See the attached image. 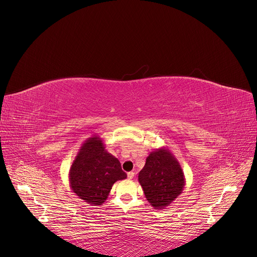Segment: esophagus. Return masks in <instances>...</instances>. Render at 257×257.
<instances>
[{
  "label": "esophagus",
  "mask_w": 257,
  "mask_h": 257,
  "mask_svg": "<svg viewBox=\"0 0 257 257\" xmlns=\"http://www.w3.org/2000/svg\"><path fill=\"white\" fill-rule=\"evenodd\" d=\"M134 176H135V174H134L133 172H130V173H127V178L130 179V180H132V179L134 178Z\"/></svg>",
  "instance_id": "obj_1"
}]
</instances>
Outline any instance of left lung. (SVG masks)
Wrapping results in <instances>:
<instances>
[{"mask_svg": "<svg viewBox=\"0 0 257 257\" xmlns=\"http://www.w3.org/2000/svg\"><path fill=\"white\" fill-rule=\"evenodd\" d=\"M138 182L149 204L163 210L182 193L185 178L180 163L168 148L163 147L148 155L138 174Z\"/></svg>", "mask_w": 257, "mask_h": 257, "instance_id": "8db88e82", "label": "left lung"}]
</instances>
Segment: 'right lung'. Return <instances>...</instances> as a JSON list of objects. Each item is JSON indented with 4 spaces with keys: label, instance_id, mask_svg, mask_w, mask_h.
I'll list each match as a JSON object with an SVG mask.
<instances>
[{
    "label": "right lung",
    "instance_id": "right-lung-1",
    "mask_svg": "<svg viewBox=\"0 0 257 257\" xmlns=\"http://www.w3.org/2000/svg\"><path fill=\"white\" fill-rule=\"evenodd\" d=\"M69 188L91 206H100L108 198L114 182L126 179L119 160L105 149L103 139L85 141L69 168Z\"/></svg>",
    "mask_w": 257,
    "mask_h": 257
}]
</instances>
